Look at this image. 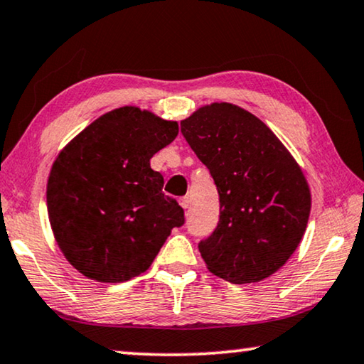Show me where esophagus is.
Listing matches in <instances>:
<instances>
[{
	"mask_svg": "<svg viewBox=\"0 0 364 364\" xmlns=\"http://www.w3.org/2000/svg\"><path fill=\"white\" fill-rule=\"evenodd\" d=\"M178 203H181L182 208H188V206H190V198L188 197H182L181 200H178Z\"/></svg>",
	"mask_w": 364,
	"mask_h": 364,
	"instance_id": "1",
	"label": "esophagus"
}]
</instances>
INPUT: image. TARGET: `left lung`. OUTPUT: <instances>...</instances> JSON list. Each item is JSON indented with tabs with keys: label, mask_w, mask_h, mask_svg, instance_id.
<instances>
[{
	"label": "left lung",
	"mask_w": 364,
	"mask_h": 364,
	"mask_svg": "<svg viewBox=\"0 0 364 364\" xmlns=\"http://www.w3.org/2000/svg\"><path fill=\"white\" fill-rule=\"evenodd\" d=\"M220 195V221L198 242L208 270L231 283H255L298 247L311 211L303 171L264 122L232 104H211L181 122Z\"/></svg>",
	"instance_id": "left-lung-1"
}]
</instances>
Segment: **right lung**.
I'll return each mask as SVG.
<instances>
[{
	"instance_id": "1",
	"label": "right lung",
	"mask_w": 364,
	"mask_h": 364,
	"mask_svg": "<svg viewBox=\"0 0 364 364\" xmlns=\"http://www.w3.org/2000/svg\"><path fill=\"white\" fill-rule=\"evenodd\" d=\"M177 133V122L122 107L99 117L58 154L47 186L50 225L85 277L122 283L141 275L171 229L186 223L149 166Z\"/></svg>"
}]
</instances>
